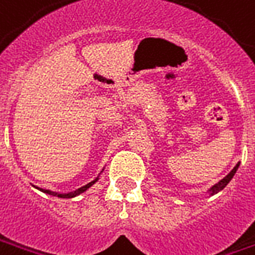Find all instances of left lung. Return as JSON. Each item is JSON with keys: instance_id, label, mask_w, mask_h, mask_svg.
Listing matches in <instances>:
<instances>
[{"instance_id": "8db88e82", "label": "left lung", "mask_w": 255, "mask_h": 255, "mask_svg": "<svg viewBox=\"0 0 255 255\" xmlns=\"http://www.w3.org/2000/svg\"><path fill=\"white\" fill-rule=\"evenodd\" d=\"M238 167H239V163H238V165H237V166H235V167H234L233 170H231V173H230V174H228L227 177H224L223 180L220 181V182H218L216 185L212 186V189H211V192H212V193H218L219 190L224 189V188L227 186L228 182L231 181V178H233V177H234V174L237 173V170H238Z\"/></svg>"}]
</instances>
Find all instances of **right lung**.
<instances>
[{
  "mask_svg": "<svg viewBox=\"0 0 255 255\" xmlns=\"http://www.w3.org/2000/svg\"><path fill=\"white\" fill-rule=\"evenodd\" d=\"M96 181H97V178H96V180H94V181H92V182H89L88 185L82 186V188H80V189L74 190L73 193H69V195H58V193H54V192H51V190H46V189H40V190H43L44 193H48V195L56 196V197H62V199H70V197H74V196H78V195H80V193H82V192H85V190L88 189V188H90V186L93 185V184H94V182H96Z\"/></svg>",
  "mask_w": 255,
  "mask_h": 255,
  "instance_id": "obj_1",
  "label": "right lung"
}]
</instances>
